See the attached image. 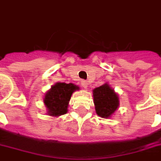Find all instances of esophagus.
<instances>
[{
  "mask_svg": "<svg viewBox=\"0 0 161 161\" xmlns=\"http://www.w3.org/2000/svg\"><path fill=\"white\" fill-rule=\"evenodd\" d=\"M81 85H82L83 87L87 88V87H88V82H87V81H86V80H82V81H81Z\"/></svg>",
  "mask_w": 161,
  "mask_h": 161,
  "instance_id": "obj_1",
  "label": "esophagus"
}]
</instances>
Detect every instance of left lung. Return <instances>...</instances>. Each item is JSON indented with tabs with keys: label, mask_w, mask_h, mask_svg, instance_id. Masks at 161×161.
Here are the masks:
<instances>
[{
	"label": "left lung",
	"mask_w": 161,
	"mask_h": 161,
	"mask_svg": "<svg viewBox=\"0 0 161 161\" xmlns=\"http://www.w3.org/2000/svg\"><path fill=\"white\" fill-rule=\"evenodd\" d=\"M95 112L102 118H110L119 107V96L108 83L93 90Z\"/></svg>",
	"instance_id": "left-lung-1"
}]
</instances>
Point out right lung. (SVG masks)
Here are the masks:
<instances>
[{
	"mask_svg": "<svg viewBox=\"0 0 161 161\" xmlns=\"http://www.w3.org/2000/svg\"><path fill=\"white\" fill-rule=\"evenodd\" d=\"M77 90H80V87L74 83L57 82L53 85L44 97L46 114L54 117L66 114L71 96Z\"/></svg>",
	"mask_w": 161,
	"mask_h": 161,
	"instance_id": "right-lung-1",
	"label": "right lung"
}]
</instances>
